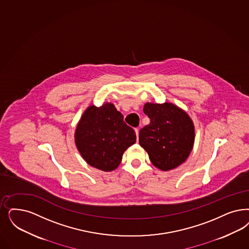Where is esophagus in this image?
Instances as JSON below:
<instances>
[{
	"mask_svg": "<svg viewBox=\"0 0 249 249\" xmlns=\"http://www.w3.org/2000/svg\"><path fill=\"white\" fill-rule=\"evenodd\" d=\"M135 132H136V135H137V141H138V137H139V129H135Z\"/></svg>",
	"mask_w": 249,
	"mask_h": 249,
	"instance_id": "obj_1",
	"label": "esophagus"
}]
</instances>
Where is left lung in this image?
Segmentation results:
<instances>
[{"instance_id":"1","label":"left lung","mask_w":249,"mask_h":249,"mask_svg":"<svg viewBox=\"0 0 249 249\" xmlns=\"http://www.w3.org/2000/svg\"><path fill=\"white\" fill-rule=\"evenodd\" d=\"M144 114L150 123L139 132V143L155 167L171 170L189 157L195 129L189 115L172 103H146Z\"/></svg>"}]
</instances>
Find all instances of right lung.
I'll return each instance as SVG.
<instances>
[{
	"label": "right lung",
	"instance_id": "1",
	"mask_svg": "<svg viewBox=\"0 0 249 249\" xmlns=\"http://www.w3.org/2000/svg\"><path fill=\"white\" fill-rule=\"evenodd\" d=\"M75 144L86 163L102 171L120 165L122 155L136 142V134L112 103L90 106L78 122Z\"/></svg>",
	"mask_w": 249,
	"mask_h": 249
}]
</instances>
